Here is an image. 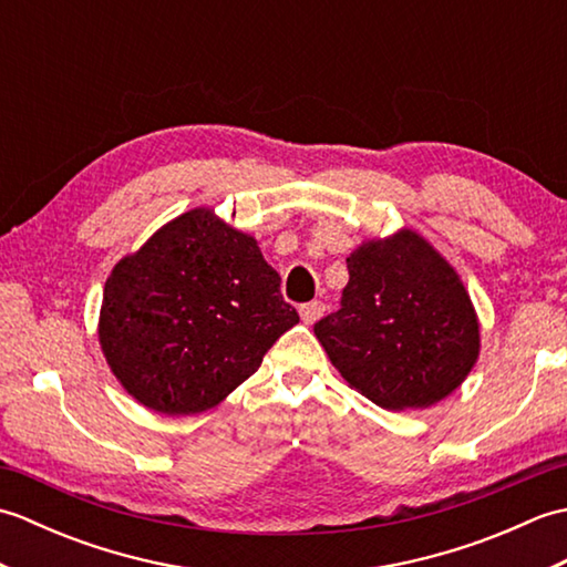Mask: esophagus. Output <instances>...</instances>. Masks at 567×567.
I'll list each match as a JSON object with an SVG mask.
<instances>
[{"mask_svg": "<svg viewBox=\"0 0 567 567\" xmlns=\"http://www.w3.org/2000/svg\"><path fill=\"white\" fill-rule=\"evenodd\" d=\"M323 311H327L323 302H307V305L299 307V317H302V321L307 323V327H311V323L319 321L323 317Z\"/></svg>", "mask_w": 567, "mask_h": 567, "instance_id": "1", "label": "esophagus"}]
</instances>
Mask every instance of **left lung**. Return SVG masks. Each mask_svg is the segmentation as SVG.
Masks as SVG:
<instances>
[{
	"mask_svg": "<svg viewBox=\"0 0 567 567\" xmlns=\"http://www.w3.org/2000/svg\"><path fill=\"white\" fill-rule=\"evenodd\" d=\"M346 262L341 309L315 323L343 380L392 412L461 388L477 363L480 323L451 262L412 228L365 240Z\"/></svg>",
	"mask_w": 567,
	"mask_h": 567,
	"instance_id": "obj_1",
	"label": "left lung"
}]
</instances>
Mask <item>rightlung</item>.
I'll use <instances>...</instances> for the list:
<instances>
[{
	"instance_id": "add662e5",
	"label": "right lung",
	"mask_w": 567,
	"mask_h": 567,
	"mask_svg": "<svg viewBox=\"0 0 567 567\" xmlns=\"http://www.w3.org/2000/svg\"><path fill=\"white\" fill-rule=\"evenodd\" d=\"M297 321L258 240L197 207L114 265L100 346L136 402L185 416L226 400Z\"/></svg>"
}]
</instances>
